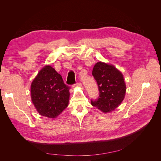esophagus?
I'll list each match as a JSON object with an SVG mask.
<instances>
[{
	"instance_id": "1",
	"label": "esophagus",
	"mask_w": 161,
	"mask_h": 161,
	"mask_svg": "<svg viewBox=\"0 0 161 161\" xmlns=\"http://www.w3.org/2000/svg\"><path fill=\"white\" fill-rule=\"evenodd\" d=\"M72 86L73 87H81L82 86V84L80 83V82H76V84L73 85Z\"/></svg>"
}]
</instances>
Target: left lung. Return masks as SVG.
Here are the masks:
<instances>
[{
    "label": "left lung",
    "mask_w": 161,
    "mask_h": 161,
    "mask_svg": "<svg viewBox=\"0 0 161 161\" xmlns=\"http://www.w3.org/2000/svg\"><path fill=\"white\" fill-rule=\"evenodd\" d=\"M92 75L98 85L99 97L91 100V105L104 113L115 110L125 97L126 86L123 75L114 66L102 62L94 66Z\"/></svg>",
    "instance_id": "8db88e82"
}]
</instances>
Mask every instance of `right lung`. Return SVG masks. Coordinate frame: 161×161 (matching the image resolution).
I'll return each instance as SVG.
<instances>
[{
  "mask_svg": "<svg viewBox=\"0 0 161 161\" xmlns=\"http://www.w3.org/2000/svg\"><path fill=\"white\" fill-rule=\"evenodd\" d=\"M69 89L62 76L47 65L38 72L32 82L31 101L41 115L55 118L69 105Z\"/></svg>",
  "mask_w": 161,
  "mask_h": 161,
  "instance_id": "add662e5",
  "label": "right lung"
}]
</instances>
